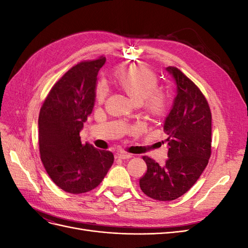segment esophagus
<instances>
[{"label":"esophagus","mask_w":248,"mask_h":248,"mask_svg":"<svg viewBox=\"0 0 248 248\" xmlns=\"http://www.w3.org/2000/svg\"><path fill=\"white\" fill-rule=\"evenodd\" d=\"M132 157V154H129V153H121V154H119V158L120 159H129V158H131Z\"/></svg>","instance_id":"1"}]
</instances>
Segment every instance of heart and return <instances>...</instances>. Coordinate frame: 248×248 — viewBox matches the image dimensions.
<instances>
[{"mask_svg":"<svg viewBox=\"0 0 248 248\" xmlns=\"http://www.w3.org/2000/svg\"><path fill=\"white\" fill-rule=\"evenodd\" d=\"M115 84L132 102L144 108L145 114L152 120L160 119L168 114L167 95L157 91L158 78L153 70L144 65H131L116 74ZM107 91L102 85H97L95 97L98 102L106 99Z\"/></svg>","mask_w":248,"mask_h":248,"instance_id":"obj_1","label":"heart"}]
</instances>
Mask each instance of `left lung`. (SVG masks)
<instances>
[{
	"instance_id": "obj_1",
	"label": "left lung",
	"mask_w": 248,
	"mask_h": 248,
	"mask_svg": "<svg viewBox=\"0 0 248 248\" xmlns=\"http://www.w3.org/2000/svg\"><path fill=\"white\" fill-rule=\"evenodd\" d=\"M176 80L177 96L164 121L169 158L164 166L142 156L146 174L140 187L157 201H172L188 191L207 167L211 156L212 115L199 87L177 67H167Z\"/></svg>"
}]
</instances>
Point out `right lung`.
Listing matches in <instances>:
<instances>
[{"mask_svg": "<svg viewBox=\"0 0 248 248\" xmlns=\"http://www.w3.org/2000/svg\"><path fill=\"white\" fill-rule=\"evenodd\" d=\"M104 63L101 56L71 67L52 86L40 108L41 161L54 183L69 193L96 188L114 163L110 151L81 144L79 137L93 110L97 74Z\"/></svg>", "mask_w": 248, "mask_h": 248, "instance_id": "add662e5", "label": "right lung"}]
</instances>
